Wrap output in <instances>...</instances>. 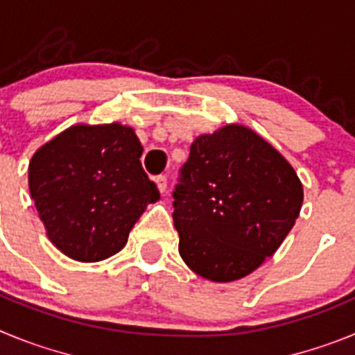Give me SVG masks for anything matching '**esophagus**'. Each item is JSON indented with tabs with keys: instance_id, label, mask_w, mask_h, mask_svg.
Here are the masks:
<instances>
[{
	"instance_id": "34e87169",
	"label": "esophagus",
	"mask_w": 355,
	"mask_h": 355,
	"mask_svg": "<svg viewBox=\"0 0 355 355\" xmlns=\"http://www.w3.org/2000/svg\"><path fill=\"white\" fill-rule=\"evenodd\" d=\"M156 184H158L159 192H165V190H167V175H158V178H156Z\"/></svg>"
}]
</instances>
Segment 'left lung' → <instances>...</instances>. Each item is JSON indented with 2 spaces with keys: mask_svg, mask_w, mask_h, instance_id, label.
Masks as SVG:
<instances>
[{
  "mask_svg": "<svg viewBox=\"0 0 355 355\" xmlns=\"http://www.w3.org/2000/svg\"><path fill=\"white\" fill-rule=\"evenodd\" d=\"M172 197L183 261L200 277L229 283L279 249L304 192L279 150L249 128L229 124L193 140Z\"/></svg>",
  "mask_w": 355,
  "mask_h": 355,
  "instance_id": "left-lung-1",
  "label": "left lung"
}]
</instances>
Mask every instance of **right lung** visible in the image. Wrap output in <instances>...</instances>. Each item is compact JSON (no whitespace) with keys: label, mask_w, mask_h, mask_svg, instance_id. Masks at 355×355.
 I'll list each match as a JSON object with an SVG mask.
<instances>
[{"label":"right lung","mask_w":355,"mask_h":355,"mask_svg":"<svg viewBox=\"0 0 355 355\" xmlns=\"http://www.w3.org/2000/svg\"><path fill=\"white\" fill-rule=\"evenodd\" d=\"M142 153L135 131L119 122L76 124L37 150L28 184L56 249L94 263L126 245L135 222L159 199L140 163Z\"/></svg>","instance_id":"add662e5"}]
</instances>
